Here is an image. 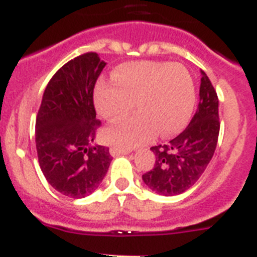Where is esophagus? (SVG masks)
<instances>
[{
    "mask_svg": "<svg viewBox=\"0 0 257 257\" xmlns=\"http://www.w3.org/2000/svg\"><path fill=\"white\" fill-rule=\"evenodd\" d=\"M109 153L112 154L113 157H117V156H121V154H128L130 153V151L119 149V148H117V147H110V149H109Z\"/></svg>",
    "mask_w": 257,
    "mask_h": 257,
    "instance_id": "1",
    "label": "esophagus"
}]
</instances>
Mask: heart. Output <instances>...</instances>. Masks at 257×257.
Returning <instances> with one entry per match:
<instances>
[{
	"label": "heart",
	"mask_w": 257,
	"mask_h": 257,
	"mask_svg": "<svg viewBox=\"0 0 257 257\" xmlns=\"http://www.w3.org/2000/svg\"><path fill=\"white\" fill-rule=\"evenodd\" d=\"M113 83L100 81L95 87L97 113L106 121L139 112L109 126L104 138L122 149L148 142L158 131L171 136L187 126L196 103V90L188 69L166 61H135L115 68Z\"/></svg>",
	"instance_id": "b5f03b06"
}]
</instances>
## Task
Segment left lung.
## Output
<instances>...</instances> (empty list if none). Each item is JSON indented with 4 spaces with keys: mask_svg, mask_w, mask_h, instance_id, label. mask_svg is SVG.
Instances as JSON below:
<instances>
[{
    "mask_svg": "<svg viewBox=\"0 0 257 257\" xmlns=\"http://www.w3.org/2000/svg\"><path fill=\"white\" fill-rule=\"evenodd\" d=\"M199 104L180 135L152 147L156 163L143 175L144 183L162 196H176L193 187L212 158L220 131L219 99L207 74L201 70Z\"/></svg>",
    "mask_w": 257,
    "mask_h": 257,
    "instance_id": "1",
    "label": "left lung"
}]
</instances>
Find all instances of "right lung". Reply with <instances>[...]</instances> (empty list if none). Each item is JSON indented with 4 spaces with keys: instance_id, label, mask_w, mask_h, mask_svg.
I'll list each match as a JSON object with an SVG mask.
<instances>
[{
    "instance_id": "add662e5",
    "label": "right lung",
    "mask_w": 257,
    "mask_h": 257,
    "mask_svg": "<svg viewBox=\"0 0 257 257\" xmlns=\"http://www.w3.org/2000/svg\"><path fill=\"white\" fill-rule=\"evenodd\" d=\"M105 64L96 52L68 61L47 83L36 118L41 170L52 188L70 198L91 194L112 162L109 148L92 145L101 124L94 87Z\"/></svg>"
}]
</instances>
